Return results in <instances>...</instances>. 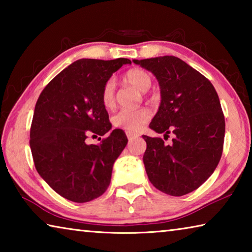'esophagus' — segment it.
<instances>
[{
	"instance_id": "esophagus-1",
	"label": "esophagus",
	"mask_w": 252,
	"mask_h": 252,
	"mask_svg": "<svg viewBox=\"0 0 252 252\" xmlns=\"http://www.w3.org/2000/svg\"><path fill=\"white\" fill-rule=\"evenodd\" d=\"M126 136H127V139H129V140H132V139L136 138V136H139V134H135V133H130V132H126Z\"/></svg>"
}]
</instances>
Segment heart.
<instances>
[{
    "instance_id": "obj_1",
    "label": "heart",
    "mask_w": 252,
    "mask_h": 252,
    "mask_svg": "<svg viewBox=\"0 0 252 252\" xmlns=\"http://www.w3.org/2000/svg\"><path fill=\"white\" fill-rule=\"evenodd\" d=\"M123 81L132 85L138 90L146 92L151 87V76L139 67H133L123 74ZM101 102L106 109H112L116 105V82L109 79L104 83L101 91ZM151 111L148 108H139L135 110H125L118 112L112 118L113 126L118 129L125 130L130 133H136L151 119Z\"/></svg>"
}]
</instances>
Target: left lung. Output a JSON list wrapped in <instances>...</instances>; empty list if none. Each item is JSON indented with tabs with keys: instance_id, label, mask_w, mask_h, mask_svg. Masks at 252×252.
<instances>
[{
	"instance_id": "left-lung-1",
	"label": "left lung",
	"mask_w": 252,
	"mask_h": 252,
	"mask_svg": "<svg viewBox=\"0 0 252 252\" xmlns=\"http://www.w3.org/2000/svg\"><path fill=\"white\" fill-rule=\"evenodd\" d=\"M159 81L161 104L150 126L161 138L143 135V163L158 190L181 197L207 181L222 156L225 123L219 96L210 81L173 55L133 60Z\"/></svg>"
}]
</instances>
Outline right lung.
<instances>
[{"label": "right lung", "mask_w": 252, "mask_h": 252, "mask_svg": "<svg viewBox=\"0 0 252 252\" xmlns=\"http://www.w3.org/2000/svg\"><path fill=\"white\" fill-rule=\"evenodd\" d=\"M123 64L131 61L78 60L51 80L36 101L30 131L34 165L70 201L89 202L105 192L114 162L127 143L120 129L100 144L85 142L89 135L103 136L111 129L101 91Z\"/></svg>", "instance_id": "add662e5"}]
</instances>
